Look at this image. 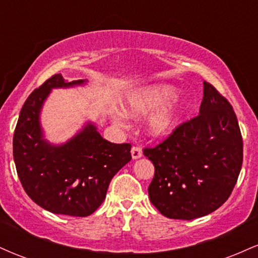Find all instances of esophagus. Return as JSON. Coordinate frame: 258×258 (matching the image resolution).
<instances>
[{
    "mask_svg": "<svg viewBox=\"0 0 258 258\" xmlns=\"http://www.w3.org/2000/svg\"><path fill=\"white\" fill-rule=\"evenodd\" d=\"M131 155L133 160H137L143 156V153H142V149L139 147H133L131 149Z\"/></svg>",
    "mask_w": 258,
    "mask_h": 258,
    "instance_id": "esophagus-1",
    "label": "esophagus"
}]
</instances>
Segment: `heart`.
<instances>
[{
    "label": "heart",
    "mask_w": 258,
    "mask_h": 258,
    "mask_svg": "<svg viewBox=\"0 0 258 258\" xmlns=\"http://www.w3.org/2000/svg\"><path fill=\"white\" fill-rule=\"evenodd\" d=\"M177 90L171 85L159 84L137 88L127 96L122 112L128 117H143L155 114L148 120L147 132L153 138L167 137L178 125L183 112L182 102H171Z\"/></svg>",
    "instance_id": "obj_1"
}]
</instances>
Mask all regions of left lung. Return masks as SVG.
I'll return each mask as SVG.
<instances>
[{"label":"left lung","mask_w":258,"mask_h":258,"mask_svg":"<svg viewBox=\"0 0 258 258\" xmlns=\"http://www.w3.org/2000/svg\"><path fill=\"white\" fill-rule=\"evenodd\" d=\"M155 174L148 191L160 214L203 217L226 203L242 165V138L232 105L204 81L199 115L155 148L144 149Z\"/></svg>","instance_id":"obj_1"}]
</instances>
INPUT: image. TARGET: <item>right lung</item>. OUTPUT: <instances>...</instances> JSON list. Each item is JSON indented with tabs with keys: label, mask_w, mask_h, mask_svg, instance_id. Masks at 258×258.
I'll return each mask as SVG.
<instances>
[{
	"label": "right lung",
	"mask_w": 258,
	"mask_h": 258,
	"mask_svg": "<svg viewBox=\"0 0 258 258\" xmlns=\"http://www.w3.org/2000/svg\"><path fill=\"white\" fill-rule=\"evenodd\" d=\"M53 75L25 100L13 137L18 177L30 199L47 211L86 217L105 199L112 177L131 161V144L110 143L88 121L63 144L44 138L40 115L53 88L84 86Z\"/></svg>",
	"instance_id": "obj_1"
}]
</instances>
